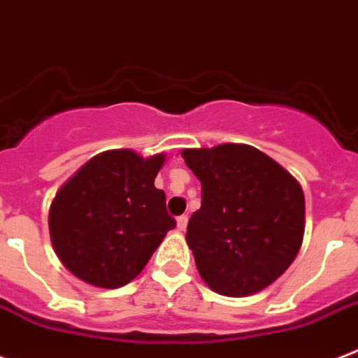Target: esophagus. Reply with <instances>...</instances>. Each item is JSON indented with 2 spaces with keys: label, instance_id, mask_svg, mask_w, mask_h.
<instances>
[{
  "label": "esophagus",
  "instance_id": "1",
  "mask_svg": "<svg viewBox=\"0 0 358 358\" xmlns=\"http://www.w3.org/2000/svg\"><path fill=\"white\" fill-rule=\"evenodd\" d=\"M187 222H189V217L185 216V214L176 217V227H178V231H185V229H187Z\"/></svg>",
  "mask_w": 358,
  "mask_h": 358
}]
</instances>
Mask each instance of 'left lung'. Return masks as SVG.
Wrapping results in <instances>:
<instances>
[{"instance_id": "obj_1", "label": "left lung", "mask_w": 358, "mask_h": 358, "mask_svg": "<svg viewBox=\"0 0 358 358\" xmlns=\"http://www.w3.org/2000/svg\"><path fill=\"white\" fill-rule=\"evenodd\" d=\"M182 157L201 182V207L185 234L201 279L227 297L266 288L303 243L299 182L252 145L183 149Z\"/></svg>"}]
</instances>
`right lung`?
<instances>
[{
    "mask_svg": "<svg viewBox=\"0 0 358 358\" xmlns=\"http://www.w3.org/2000/svg\"><path fill=\"white\" fill-rule=\"evenodd\" d=\"M166 155L131 149L93 157L68 178L50 205L54 250L73 275L99 288L135 279L176 222L155 178Z\"/></svg>",
    "mask_w": 358,
    "mask_h": 358,
    "instance_id": "right-lung-1",
    "label": "right lung"
}]
</instances>
